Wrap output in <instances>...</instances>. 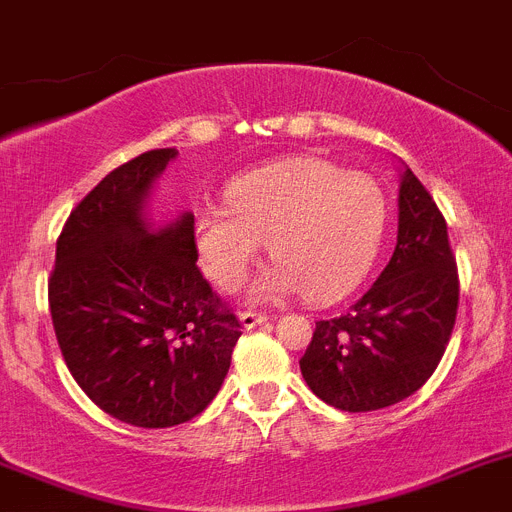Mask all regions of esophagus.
<instances>
[{"label": "esophagus", "mask_w": 512, "mask_h": 512, "mask_svg": "<svg viewBox=\"0 0 512 512\" xmlns=\"http://www.w3.org/2000/svg\"><path fill=\"white\" fill-rule=\"evenodd\" d=\"M239 324L245 326V329H255V326L267 324V316H265V313L242 311V313H239Z\"/></svg>", "instance_id": "34e87169"}]
</instances>
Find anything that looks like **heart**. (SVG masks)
<instances>
[{"label": "heart", "instance_id": "heart-1", "mask_svg": "<svg viewBox=\"0 0 512 512\" xmlns=\"http://www.w3.org/2000/svg\"><path fill=\"white\" fill-rule=\"evenodd\" d=\"M227 204L193 216V247L219 290L239 288L270 247L278 265L252 285V301L301 290L311 303L342 301L370 273L388 222L385 193L370 176L321 158L252 170L227 188Z\"/></svg>", "mask_w": 512, "mask_h": 512}]
</instances>
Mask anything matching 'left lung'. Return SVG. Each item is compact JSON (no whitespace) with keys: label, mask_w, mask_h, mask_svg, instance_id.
<instances>
[{"label":"left lung","mask_w":512,"mask_h":512,"mask_svg":"<svg viewBox=\"0 0 512 512\" xmlns=\"http://www.w3.org/2000/svg\"><path fill=\"white\" fill-rule=\"evenodd\" d=\"M457 306V260L444 216L405 165L393 257L344 316L316 321L301 357L303 380L339 411L365 413L400 403L434 375Z\"/></svg>","instance_id":"left-lung-1"}]
</instances>
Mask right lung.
<instances>
[{
  "instance_id": "obj_1",
  "label": "right lung",
  "mask_w": 512,
  "mask_h": 512,
  "mask_svg": "<svg viewBox=\"0 0 512 512\" xmlns=\"http://www.w3.org/2000/svg\"><path fill=\"white\" fill-rule=\"evenodd\" d=\"M178 150L112 170L68 216L48 280L53 329L78 388L140 428L199 416L242 336L196 267L193 214L155 224L150 193Z\"/></svg>"
}]
</instances>
